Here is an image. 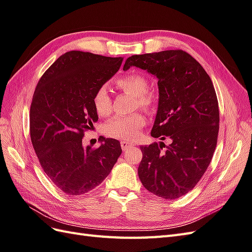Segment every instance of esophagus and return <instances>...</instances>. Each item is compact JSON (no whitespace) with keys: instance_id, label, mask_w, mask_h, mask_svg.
<instances>
[{"instance_id":"34e87169","label":"esophagus","mask_w":252,"mask_h":252,"mask_svg":"<svg viewBox=\"0 0 252 252\" xmlns=\"http://www.w3.org/2000/svg\"><path fill=\"white\" fill-rule=\"evenodd\" d=\"M120 145H121V148H122V150H124V151H126L127 149H130V148L133 146L131 141H127V140H122Z\"/></svg>"}]
</instances>
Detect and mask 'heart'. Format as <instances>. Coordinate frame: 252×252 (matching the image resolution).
I'll use <instances>...</instances> for the list:
<instances>
[{
	"instance_id": "obj_1",
	"label": "heart",
	"mask_w": 252,
	"mask_h": 252,
	"mask_svg": "<svg viewBox=\"0 0 252 252\" xmlns=\"http://www.w3.org/2000/svg\"><path fill=\"white\" fill-rule=\"evenodd\" d=\"M148 81L144 75L139 73H131L117 81V87L128 94L136 98V105L141 108H149L152 99L147 94ZM95 113L100 116H107L112 111V99L109 95L107 86H100L95 90L93 98ZM146 125V118L141 114H133L130 116H116L104 126L106 135L120 139H132L138 134L141 127Z\"/></svg>"
}]
</instances>
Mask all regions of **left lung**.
<instances>
[{"instance_id": "8db88e82", "label": "left lung", "mask_w": 252, "mask_h": 252, "mask_svg": "<svg viewBox=\"0 0 252 252\" xmlns=\"http://www.w3.org/2000/svg\"><path fill=\"white\" fill-rule=\"evenodd\" d=\"M137 67L158 79V104L151 136L171 139L140 146L139 180L164 199L184 196L202 178L214 154L219 109L214 86L192 56L182 50L132 55L124 70Z\"/></svg>"}]
</instances>
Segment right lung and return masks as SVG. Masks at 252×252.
I'll return each mask as SVG.
<instances>
[{
  "instance_id": "right-lung-1",
  "label": "right lung",
  "mask_w": 252,
  "mask_h": 252,
  "mask_svg": "<svg viewBox=\"0 0 252 252\" xmlns=\"http://www.w3.org/2000/svg\"><path fill=\"white\" fill-rule=\"evenodd\" d=\"M122 57L81 51L60 56L37 84L31 104L32 144L43 171L57 188L80 196L100 185L121 154L117 139L83 147L84 132L98 121L95 90L119 70Z\"/></svg>"
}]
</instances>
